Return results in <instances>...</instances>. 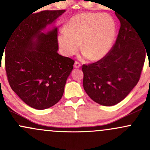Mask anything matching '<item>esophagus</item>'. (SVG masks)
<instances>
[{"instance_id":"obj_1","label":"esophagus","mask_w":150,"mask_h":150,"mask_svg":"<svg viewBox=\"0 0 150 150\" xmlns=\"http://www.w3.org/2000/svg\"><path fill=\"white\" fill-rule=\"evenodd\" d=\"M80 67H81V64H80L79 62H75V64H74V67H75V68H79Z\"/></svg>"}]
</instances>
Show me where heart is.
Wrapping results in <instances>:
<instances>
[{
    "mask_svg": "<svg viewBox=\"0 0 150 150\" xmlns=\"http://www.w3.org/2000/svg\"><path fill=\"white\" fill-rule=\"evenodd\" d=\"M115 35V22L110 15L86 12L69 19L65 30L59 34L58 43L66 57L76 54L81 43L84 57L98 61L110 52Z\"/></svg>",
    "mask_w": 150,
    "mask_h": 150,
    "instance_id": "1",
    "label": "heart"
}]
</instances>
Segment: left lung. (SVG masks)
Returning a JSON list of instances; mask_svg holds the SVG:
<instances>
[{"instance_id":"obj_1","label":"left lung","mask_w":150,"mask_h":150,"mask_svg":"<svg viewBox=\"0 0 150 150\" xmlns=\"http://www.w3.org/2000/svg\"><path fill=\"white\" fill-rule=\"evenodd\" d=\"M116 41L107 56L83 64V88L89 97L103 106H112L125 99L137 86L146 57L143 37L121 14Z\"/></svg>"}]
</instances>
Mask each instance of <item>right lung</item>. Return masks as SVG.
Masks as SVG:
<instances>
[{
    "instance_id": "add662e5",
    "label": "right lung",
    "mask_w": 150,
    "mask_h": 150,
    "mask_svg": "<svg viewBox=\"0 0 150 150\" xmlns=\"http://www.w3.org/2000/svg\"><path fill=\"white\" fill-rule=\"evenodd\" d=\"M64 12L32 13L15 27L4 48L11 88L25 104L37 110L49 108L61 99L73 69L74 60L57 52V28L42 32Z\"/></svg>"
}]
</instances>
